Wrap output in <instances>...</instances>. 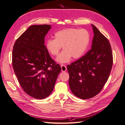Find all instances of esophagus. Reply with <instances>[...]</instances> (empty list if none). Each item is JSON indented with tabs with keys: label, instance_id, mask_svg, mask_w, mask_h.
Returning a JSON list of instances; mask_svg holds the SVG:
<instances>
[{
	"label": "esophagus",
	"instance_id": "obj_1",
	"mask_svg": "<svg viewBox=\"0 0 125 125\" xmlns=\"http://www.w3.org/2000/svg\"><path fill=\"white\" fill-rule=\"evenodd\" d=\"M61 68H62V72H65L67 70V67L66 66L63 65H61Z\"/></svg>",
	"mask_w": 125,
	"mask_h": 125
}]
</instances>
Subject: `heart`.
Returning <instances> with one entry per match:
<instances>
[{
  "instance_id": "1",
  "label": "heart",
  "mask_w": 125,
  "mask_h": 125,
  "mask_svg": "<svg viewBox=\"0 0 125 125\" xmlns=\"http://www.w3.org/2000/svg\"><path fill=\"white\" fill-rule=\"evenodd\" d=\"M90 40V34L85 29L67 28L55 32L54 39L47 40L45 47L53 56L57 55L62 47L63 50L56 59L58 63L62 64L69 62L72 57L78 59L83 55Z\"/></svg>"
}]
</instances>
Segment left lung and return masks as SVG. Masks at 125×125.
<instances>
[{
	"mask_svg": "<svg viewBox=\"0 0 125 125\" xmlns=\"http://www.w3.org/2000/svg\"><path fill=\"white\" fill-rule=\"evenodd\" d=\"M91 25L94 36L91 50L67 66L71 92L84 100L94 97L102 90L110 74L113 61L108 40L95 26Z\"/></svg>",
	"mask_w": 125,
	"mask_h": 125,
	"instance_id": "8db88e82",
	"label": "left lung"
}]
</instances>
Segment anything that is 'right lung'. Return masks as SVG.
<instances>
[{"label": "right lung", "mask_w": 125, "mask_h": 125, "mask_svg": "<svg viewBox=\"0 0 125 125\" xmlns=\"http://www.w3.org/2000/svg\"><path fill=\"white\" fill-rule=\"evenodd\" d=\"M51 25L30 26L15 42L12 66L24 91L36 99L48 97L54 89L61 67L56 64L45 45Z\"/></svg>", "instance_id": "1"}]
</instances>
